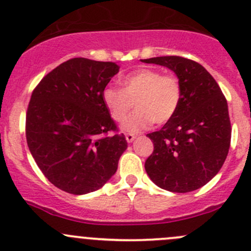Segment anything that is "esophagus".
<instances>
[{
    "label": "esophagus",
    "mask_w": 251,
    "mask_h": 251,
    "mask_svg": "<svg viewBox=\"0 0 251 251\" xmlns=\"http://www.w3.org/2000/svg\"><path fill=\"white\" fill-rule=\"evenodd\" d=\"M135 138L136 136L132 135V133H127V135H126V141H127V143H132V142L135 141Z\"/></svg>",
    "instance_id": "34e87169"
}]
</instances>
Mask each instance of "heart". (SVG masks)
Instances as JSON below:
<instances>
[{"label": "heart", "mask_w": 251, "mask_h": 251, "mask_svg": "<svg viewBox=\"0 0 251 251\" xmlns=\"http://www.w3.org/2000/svg\"><path fill=\"white\" fill-rule=\"evenodd\" d=\"M120 88L107 86L102 100L115 121L124 120L132 109L138 110L121 124L125 132L137 133L151 124H164L176 113L181 102V85L175 75H161L159 70L141 68L119 80Z\"/></svg>", "instance_id": "b5f03b06"}]
</instances>
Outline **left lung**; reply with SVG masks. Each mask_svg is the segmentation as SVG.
<instances>
[{"label": "left lung", "mask_w": 251, "mask_h": 251, "mask_svg": "<svg viewBox=\"0 0 251 251\" xmlns=\"http://www.w3.org/2000/svg\"><path fill=\"white\" fill-rule=\"evenodd\" d=\"M175 73L181 102L163 127L148 133L154 144L144 168L160 188L187 193L216 176L227 158L231 121L227 100L203 65L177 55L141 59Z\"/></svg>", "instance_id": "8db88e82"}]
</instances>
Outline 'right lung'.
<instances>
[{"instance_id": "right-lung-1", "label": "right lung", "mask_w": 251, "mask_h": 251, "mask_svg": "<svg viewBox=\"0 0 251 251\" xmlns=\"http://www.w3.org/2000/svg\"><path fill=\"white\" fill-rule=\"evenodd\" d=\"M119 73L113 62L73 58L40 81L26 113V142L42 174L57 188L87 194L102 188L127 148L102 92Z\"/></svg>"}]
</instances>
